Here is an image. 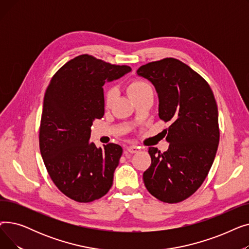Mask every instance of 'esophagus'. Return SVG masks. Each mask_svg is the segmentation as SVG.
<instances>
[{"label": "esophagus", "instance_id": "esophagus-1", "mask_svg": "<svg viewBox=\"0 0 249 249\" xmlns=\"http://www.w3.org/2000/svg\"><path fill=\"white\" fill-rule=\"evenodd\" d=\"M140 150V147H138V146H136V145H130V146H128L127 147V151L129 152V153H136V152H138Z\"/></svg>", "mask_w": 249, "mask_h": 249}]
</instances>
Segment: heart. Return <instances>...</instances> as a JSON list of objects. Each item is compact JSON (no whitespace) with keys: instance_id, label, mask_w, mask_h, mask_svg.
I'll return each instance as SVG.
<instances>
[{"instance_id":"heart-1","label":"heart","mask_w":249,"mask_h":249,"mask_svg":"<svg viewBox=\"0 0 249 249\" xmlns=\"http://www.w3.org/2000/svg\"><path fill=\"white\" fill-rule=\"evenodd\" d=\"M151 87L144 81L142 80H132L128 85V93L129 96L132 98V100L137 99L138 97L142 96L143 94L147 93V91H151ZM117 97V91L116 89L113 87L108 88L105 90L104 94V105L106 108H110L113 103L115 102Z\"/></svg>"}]
</instances>
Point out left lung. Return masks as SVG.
Returning a JSON list of instances; mask_svg holds the SVG:
<instances>
[{"label":"left lung","instance_id":"left-lung-1","mask_svg":"<svg viewBox=\"0 0 249 249\" xmlns=\"http://www.w3.org/2000/svg\"><path fill=\"white\" fill-rule=\"evenodd\" d=\"M137 74L158 91L159 116L169 146L161 153L149 147L151 164L143 173L147 191L161 202L178 203L197 191L213 164L219 144L218 108L204 78L176 58L142 65Z\"/></svg>","mask_w":249,"mask_h":249}]
</instances>
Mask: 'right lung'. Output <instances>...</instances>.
<instances>
[{
    "mask_svg": "<svg viewBox=\"0 0 249 249\" xmlns=\"http://www.w3.org/2000/svg\"><path fill=\"white\" fill-rule=\"evenodd\" d=\"M129 71L127 65L83 54L61 67L47 87L39 147L52 181L73 201L98 200L113 185L123 149L114 143L97 148L90 127L105 113L104 84Z\"/></svg>",
    "mask_w": 249,
    "mask_h": 249,
    "instance_id": "right-lung-1",
    "label": "right lung"
}]
</instances>
